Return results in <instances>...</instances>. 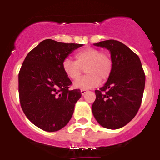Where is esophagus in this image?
Returning <instances> with one entry per match:
<instances>
[{
  "instance_id": "1",
  "label": "esophagus",
  "mask_w": 160,
  "mask_h": 160,
  "mask_svg": "<svg viewBox=\"0 0 160 160\" xmlns=\"http://www.w3.org/2000/svg\"><path fill=\"white\" fill-rule=\"evenodd\" d=\"M86 93H87V90H81V94H82V95H84L85 94H86Z\"/></svg>"
}]
</instances>
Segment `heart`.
Listing matches in <instances>:
<instances>
[{"mask_svg":"<svg viewBox=\"0 0 160 160\" xmlns=\"http://www.w3.org/2000/svg\"><path fill=\"white\" fill-rule=\"evenodd\" d=\"M75 62L66 58L62 62V70L68 78L76 80L81 76L83 68L87 75L73 82L76 89L87 90L99 85L101 80L107 81L111 76L113 62L107 53L94 47H86L74 53Z\"/></svg>","mask_w":160,"mask_h":160,"instance_id":"b5f03b06","label":"heart"}]
</instances>
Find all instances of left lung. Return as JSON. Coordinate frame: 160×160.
Wrapping results in <instances>:
<instances>
[{
    "instance_id": "8db88e82",
    "label": "left lung",
    "mask_w": 160,
    "mask_h": 160,
    "mask_svg": "<svg viewBox=\"0 0 160 160\" xmlns=\"http://www.w3.org/2000/svg\"><path fill=\"white\" fill-rule=\"evenodd\" d=\"M94 45L110 51L113 69L105 85L95 90L93 114L103 128L118 129L131 121L140 107L145 73L138 55L122 42L107 40Z\"/></svg>"
}]
</instances>
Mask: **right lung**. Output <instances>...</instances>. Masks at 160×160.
<instances>
[{
	"label": "right lung",
	"instance_id": "add662e5",
	"mask_svg": "<svg viewBox=\"0 0 160 160\" xmlns=\"http://www.w3.org/2000/svg\"><path fill=\"white\" fill-rule=\"evenodd\" d=\"M83 45L46 39L25 57L18 75L20 103L32 123L49 132L63 128L81 98L80 90H70L71 81L62 62Z\"/></svg>",
	"mask_w": 160,
	"mask_h": 160
}]
</instances>
